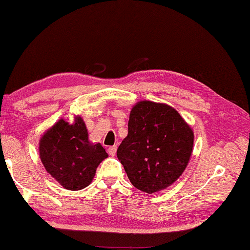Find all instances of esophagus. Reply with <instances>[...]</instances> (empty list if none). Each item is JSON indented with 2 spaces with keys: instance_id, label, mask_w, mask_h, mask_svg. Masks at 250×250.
I'll use <instances>...</instances> for the list:
<instances>
[{
  "instance_id": "1",
  "label": "esophagus",
  "mask_w": 250,
  "mask_h": 250,
  "mask_svg": "<svg viewBox=\"0 0 250 250\" xmlns=\"http://www.w3.org/2000/svg\"><path fill=\"white\" fill-rule=\"evenodd\" d=\"M116 152H117V146H110V147H108V153H109V155L115 156V155H116Z\"/></svg>"
}]
</instances>
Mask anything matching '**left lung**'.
I'll return each instance as SVG.
<instances>
[{
  "mask_svg": "<svg viewBox=\"0 0 250 250\" xmlns=\"http://www.w3.org/2000/svg\"><path fill=\"white\" fill-rule=\"evenodd\" d=\"M193 143L192 128L174 108L139 101L130 112L128 135L118 147L117 156L134 188L152 194L182 175Z\"/></svg>",
  "mask_w": 250,
  "mask_h": 250,
  "instance_id": "obj_1",
  "label": "left lung"
}]
</instances>
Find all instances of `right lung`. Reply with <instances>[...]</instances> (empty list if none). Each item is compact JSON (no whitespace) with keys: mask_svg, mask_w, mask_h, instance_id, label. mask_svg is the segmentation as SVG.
<instances>
[{"mask_svg":"<svg viewBox=\"0 0 250 250\" xmlns=\"http://www.w3.org/2000/svg\"><path fill=\"white\" fill-rule=\"evenodd\" d=\"M43 166L62 188L83 189L91 183L97 167L108 154L100 143L88 140V131L82 117L73 124L58 120L40 141Z\"/></svg>","mask_w":250,"mask_h":250,"instance_id":"obj_1","label":"right lung"}]
</instances>
